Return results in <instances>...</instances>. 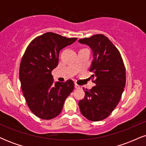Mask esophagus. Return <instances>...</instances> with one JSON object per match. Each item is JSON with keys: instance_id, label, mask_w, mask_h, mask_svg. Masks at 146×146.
Returning <instances> with one entry per match:
<instances>
[{"instance_id": "esophagus-1", "label": "esophagus", "mask_w": 146, "mask_h": 146, "mask_svg": "<svg viewBox=\"0 0 146 146\" xmlns=\"http://www.w3.org/2000/svg\"><path fill=\"white\" fill-rule=\"evenodd\" d=\"M75 88H77V89H78V88H82V86H79V85L77 84H75Z\"/></svg>"}]
</instances>
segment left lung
I'll use <instances>...</instances> for the list:
<instances>
[{"label": "left lung", "instance_id": "left-lung-1", "mask_svg": "<svg viewBox=\"0 0 146 146\" xmlns=\"http://www.w3.org/2000/svg\"><path fill=\"white\" fill-rule=\"evenodd\" d=\"M78 42L92 50L89 71L96 84L89 90L83 88L85 97L79 102V107L88 120L101 121L109 116L121 99L125 85L124 64L119 51L104 35H94Z\"/></svg>", "mask_w": 146, "mask_h": 146}]
</instances>
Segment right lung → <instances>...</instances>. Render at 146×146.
I'll use <instances>...</instances> for the list:
<instances>
[{
	"label": "right lung",
	"mask_w": 146,
	"mask_h": 146,
	"mask_svg": "<svg viewBox=\"0 0 146 146\" xmlns=\"http://www.w3.org/2000/svg\"><path fill=\"white\" fill-rule=\"evenodd\" d=\"M77 38L52 32L33 40L22 58L19 70L21 88L31 111L42 119L60 115L65 100L74 89V82L53 81L51 71L58 66L60 51Z\"/></svg>",
	"instance_id": "obj_1"
}]
</instances>
